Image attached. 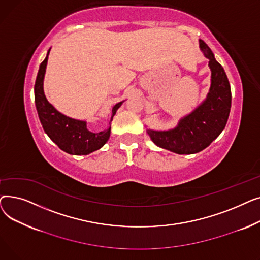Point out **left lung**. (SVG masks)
<instances>
[{
    "instance_id": "obj_1",
    "label": "left lung",
    "mask_w": 260,
    "mask_h": 260,
    "mask_svg": "<svg viewBox=\"0 0 260 260\" xmlns=\"http://www.w3.org/2000/svg\"><path fill=\"white\" fill-rule=\"evenodd\" d=\"M199 44L209 59L212 71V84L206 101L181 119L174 129H147L156 145L180 155L195 154L208 147L225 127L231 109V87L223 67L216 61L211 48L202 40H199Z\"/></svg>"
}]
</instances>
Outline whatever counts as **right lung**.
I'll return each mask as SVG.
<instances>
[{"label":"right lung","mask_w":260,"mask_h":260,"mask_svg":"<svg viewBox=\"0 0 260 260\" xmlns=\"http://www.w3.org/2000/svg\"><path fill=\"white\" fill-rule=\"evenodd\" d=\"M50 50V49H49ZM49 50L41 63L35 83V102L39 119L44 132L62 151L71 155H87L101 148L111 136V126L100 133L87 129L86 122L75 120L59 113L46 99L43 91V79ZM122 102L117 103L112 111L111 122Z\"/></svg>","instance_id":"obj_1"}]
</instances>
